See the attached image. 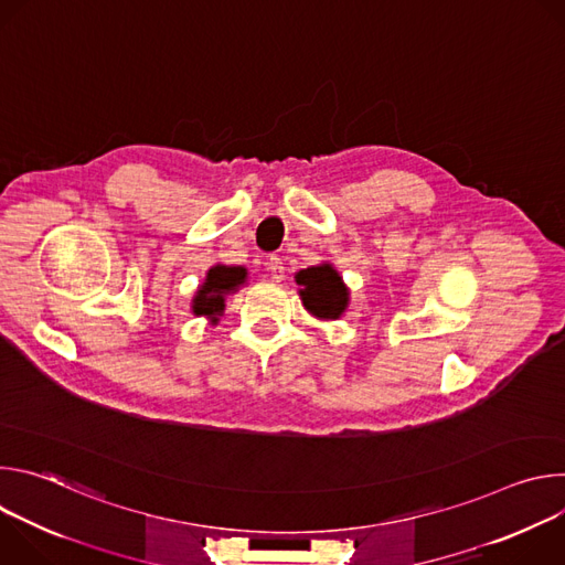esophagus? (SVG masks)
<instances>
[{"label":"esophagus","mask_w":565,"mask_h":565,"mask_svg":"<svg viewBox=\"0 0 565 565\" xmlns=\"http://www.w3.org/2000/svg\"><path fill=\"white\" fill-rule=\"evenodd\" d=\"M266 266H268V273H270L277 281H281V279H284V270H286V266H284V262H281L279 257H270Z\"/></svg>","instance_id":"obj_1"}]
</instances>
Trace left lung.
I'll return each instance as SVG.
<instances>
[{
  "instance_id": "8db88e82",
  "label": "left lung",
  "mask_w": 565,
  "mask_h": 565,
  "mask_svg": "<svg viewBox=\"0 0 565 565\" xmlns=\"http://www.w3.org/2000/svg\"><path fill=\"white\" fill-rule=\"evenodd\" d=\"M295 279L301 286V301L312 315L321 319H338L344 312L349 292L338 270H333L329 264L299 270Z\"/></svg>"
}]
</instances>
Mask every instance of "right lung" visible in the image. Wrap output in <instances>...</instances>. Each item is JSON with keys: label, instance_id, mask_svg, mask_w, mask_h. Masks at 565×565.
<instances>
[{"label": "right lung", "instance_id": "right-lung-1", "mask_svg": "<svg viewBox=\"0 0 565 565\" xmlns=\"http://www.w3.org/2000/svg\"><path fill=\"white\" fill-rule=\"evenodd\" d=\"M246 268L241 266H214L207 273V279L199 295L194 297V312L196 315H212L223 310L225 292L234 290L238 284H244Z\"/></svg>", "mask_w": 565, "mask_h": 565}]
</instances>
